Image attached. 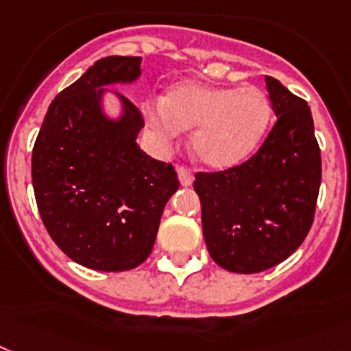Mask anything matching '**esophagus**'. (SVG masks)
<instances>
[{
	"label": "esophagus",
	"mask_w": 351,
	"mask_h": 351,
	"mask_svg": "<svg viewBox=\"0 0 351 351\" xmlns=\"http://www.w3.org/2000/svg\"><path fill=\"white\" fill-rule=\"evenodd\" d=\"M178 178H180V184L182 185H185V187H187V185H191L193 184V173H191V169H187V167H184V166H178Z\"/></svg>",
	"instance_id": "esophagus-1"
}]
</instances>
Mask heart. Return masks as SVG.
<instances>
[{
	"label": "heart",
	"instance_id": "heart-1",
	"mask_svg": "<svg viewBox=\"0 0 351 351\" xmlns=\"http://www.w3.org/2000/svg\"><path fill=\"white\" fill-rule=\"evenodd\" d=\"M144 114L162 141L191 132L194 157L212 169H228L252 155L271 117L267 94L258 87L239 89L184 82L162 101H148Z\"/></svg>",
	"mask_w": 351,
	"mask_h": 351
}]
</instances>
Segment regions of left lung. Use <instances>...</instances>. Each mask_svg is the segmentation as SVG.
<instances>
[{
  "mask_svg": "<svg viewBox=\"0 0 351 351\" xmlns=\"http://www.w3.org/2000/svg\"><path fill=\"white\" fill-rule=\"evenodd\" d=\"M276 121L258 152L225 171H198L203 237L217 266L258 273L280 264L311 230L321 152L307 101L266 76Z\"/></svg>",
  "mask_w": 351,
  "mask_h": 351,
  "instance_id": "1",
  "label": "left lung"
}]
</instances>
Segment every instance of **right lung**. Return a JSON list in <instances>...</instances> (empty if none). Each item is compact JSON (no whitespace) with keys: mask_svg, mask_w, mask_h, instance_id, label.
<instances>
[{"mask_svg":"<svg viewBox=\"0 0 351 351\" xmlns=\"http://www.w3.org/2000/svg\"><path fill=\"white\" fill-rule=\"evenodd\" d=\"M141 57H107L49 105L32 153L37 208L71 261L96 271H128L149 257L167 199L180 187L175 167L137 146L144 117L121 96L123 116H103V85L134 82Z\"/></svg>","mask_w":351,"mask_h":351,"instance_id":"1","label":"right lung"}]
</instances>
